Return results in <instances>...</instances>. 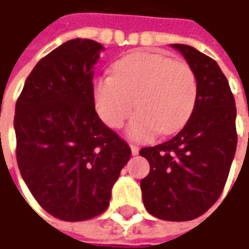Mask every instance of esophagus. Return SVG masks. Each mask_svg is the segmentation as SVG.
<instances>
[{"label": "esophagus", "mask_w": 249, "mask_h": 249, "mask_svg": "<svg viewBox=\"0 0 249 249\" xmlns=\"http://www.w3.org/2000/svg\"><path fill=\"white\" fill-rule=\"evenodd\" d=\"M130 149H131V154H133V155H137L140 151L139 147H137V145H133V144H130Z\"/></svg>", "instance_id": "1"}]
</instances>
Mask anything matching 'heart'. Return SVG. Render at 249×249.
<instances>
[{"mask_svg":"<svg viewBox=\"0 0 249 249\" xmlns=\"http://www.w3.org/2000/svg\"><path fill=\"white\" fill-rule=\"evenodd\" d=\"M94 105L112 129L127 124L136 141H148L159 131L173 134L191 118L198 98V79L193 68L160 53H136L120 59L113 76H102L94 86Z\"/></svg>","mask_w":249,"mask_h":249,"instance_id":"heart-1","label":"heart"}]
</instances>
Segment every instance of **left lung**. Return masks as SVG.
Here are the masks:
<instances>
[{"label":"left lung","mask_w":249,"mask_h":249,"mask_svg":"<svg viewBox=\"0 0 249 249\" xmlns=\"http://www.w3.org/2000/svg\"><path fill=\"white\" fill-rule=\"evenodd\" d=\"M172 47L196 74V109L173 139L141 148L149 173L140 186L151 215L187 222L204 215L225 188L237 148V110L229 82L212 58L190 45Z\"/></svg>","instance_id":"1"}]
</instances>
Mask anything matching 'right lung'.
Masks as SVG:
<instances>
[{
    "mask_svg": "<svg viewBox=\"0 0 249 249\" xmlns=\"http://www.w3.org/2000/svg\"><path fill=\"white\" fill-rule=\"evenodd\" d=\"M102 45L66 41L40 59L15 108L16 160L36 201L50 215L82 222L109 205L131 149L100 119L91 71Z\"/></svg>",
    "mask_w": 249,
    "mask_h": 249,
    "instance_id": "obj_1",
    "label": "right lung"
}]
</instances>
